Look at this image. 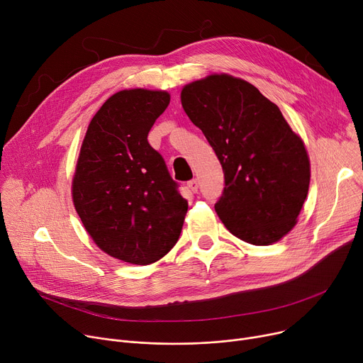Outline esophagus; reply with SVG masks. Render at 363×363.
I'll use <instances>...</instances> for the list:
<instances>
[{
    "instance_id": "34e87169",
    "label": "esophagus",
    "mask_w": 363,
    "mask_h": 363,
    "mask_svg": "<svg viewBox=\"0 0 363 363\" xmlns=\"http://www.w3.org/2000/svg\"><path fill=\"white\" fill-rule=\"evenodd\" d=\"M187 187H189L191 191H194V194H196L198 189H199V182H198L196 179H191V180L187 182Z\"/></svg>"
}]
</instances>
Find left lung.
I'll return each mask as SVG.
<instances>
[{
	"mask_svg": "<svg viewBox=\"0 0 363 363\" xmlns=\"http://www.w3.org/2000/svg\"><path fill=\"white\" fill-rule=\"evenodd\" d=\"M182 105L223 167L216 211L224 225L252 245L279 242L308 196L311 169L302 139L279 106L228 74L186 84Z\"/></svg>",
	"mask_w": 363,
	"mask_h": 363,
	"instance_id": "obj_1",
	"label": "left lung"
}]
</instances>
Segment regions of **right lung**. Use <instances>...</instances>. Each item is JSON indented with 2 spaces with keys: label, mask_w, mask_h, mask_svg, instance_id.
<instances>
[{
  "label": "right lung",
  "mask_w": 363,
  "mask_h": 363,
  "mask_svg": "<svg viewBox=\"0 0 363 363\" xmlns=\"http://www.w3.org/2000/svg\"><path fill=\"white\" fill-rule=\"evenodd\" d=\"M168 104L162 91H120L94 116L80 147L74 208L94 242L129 264H152L172 250L187 212L180 184L147 142Z\"/></svg>",
  "instance_id": "obj_1"
}]
</instances>
